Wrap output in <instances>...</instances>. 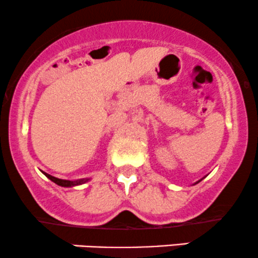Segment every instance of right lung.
<instances>
[{
    "mask_svg": "<svg viewBox=\"0 0 258 258\" xmlns=\"http://www.w3.org/2000/svg\"><path fill=\"white\" fill-rule=\"evenodd\" d=\"M44 173V172H43ZM44 176L47 177V178H49L52 180V182H54L55 184L60 185V186H74V185H79V184H84L88 180V178H82V179H76V180H67V179H59V178H55V177L51 176V174L48 173H44Z\"/></svg>",
    "mask_w": 258,
    "mask_h": 258,
    "instance_id": "obj_1",
    "label": "right lung"
}]
</instances>
